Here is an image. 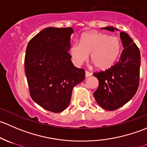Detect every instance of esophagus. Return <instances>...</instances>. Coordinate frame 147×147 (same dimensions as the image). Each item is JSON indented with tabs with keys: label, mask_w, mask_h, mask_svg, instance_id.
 <instances>
[{
	"label": "esophagus",
	"mask_w": 147,
	"mask_h": 147,
	"mask_svg": "<svg viewBox=\"0 0 147 147\" xmlns=\"http://www.w3.org/2000/svg\"><path fill=\"white\" fill-rule=\"evenodd\" d=\"M92 75V74L91 72H88V71H85V77H86V78H88V77L91 76Z\"/></svg>",
	"instance_id": "34e87169"
}]
</instances>
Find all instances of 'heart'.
<instances>
[{"mask_svg": "<svg viewBox=\"0 0 147 147\" xmlns=\"http://www.w3.org/2000/svg\"><path fill=\"white\" fill-rule=\"evenodd\" d=\"M121 51V42L119 37L110 36L99 32H84L80 42H74L69 49L72 62L80 66L89 59L99 69L111 67L119 57Z\"/></svg>", "mask_w": 147, "mask_h": 147, "instance_id": "b5f03b06", "label": "heart"}]
</instances>
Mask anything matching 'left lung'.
Here are the masks:
<instances>
[{
  "label": "left lung",
  "instance_id": "1",
  "mask_svg": "<svg viewBox=\"0 0 147 147\" xmlns=\"http://www.w3.org/2000/svg\"><path fill=\"white\" fill-rule=\"evenodd\" d=\"M101 29L119 31L112 26ZM124 50L119 60L104 72L94 73L99 87L94 92L98 105L103 109L113 111L127 103L137 92L139 82L140 52L132 39L124 32H120Z\"/></svg>",
  "mask_w": 147,
  "mask_h": 147
}]
</instances>
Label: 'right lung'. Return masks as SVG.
<instances>
[{"label":"right lung","mask_w":147,"mask_h":147,"mask_svg":"<svg viewBox=\"0 0 147 147\" xmlns=\"http://www.w3.org/2000/svg\"><path fill=\"white\" fill-rule=\"evenodd\" d=\"M72 28L48 27L28 42L25 72L31 98L50 112H63L69 105L74 86L85 72L76 67L69 53Z\"/></svg>","instance_id":"right-lung-1"}]
</instances>
